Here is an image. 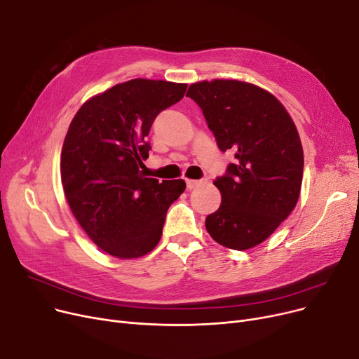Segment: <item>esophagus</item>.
I'll use <instances>...</instances> for the list:
<instances>
[{"label":"esophagus","mask_w":359,"mask_h":359,"mask_svg":"<svg viewBox=\"0 0 359 359\" xmlns=\"http://www.w3.org/2000/svg\"><path fill=\"white\" fill-rule=\"evenodd\" d=\"M201 184V180H192V179H186V187L189 191H192V189H195L196 186H199Z\"/></svg>","instance_id":"esophagus-1"}]
</instances>
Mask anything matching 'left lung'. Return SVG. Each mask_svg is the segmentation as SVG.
<instances>
[{
	"instance_id": "1",
	"label": "left lung",
	"mask_w": 359,
	"mask_h": 359,
	"mask_svg": "<svg viewBox=\"0 0 359 359\" xmlns=\"http://www.w3.org/2000/svg\"><path fill=\"white\" fill-rule=\"evenodd\" d=\"M186 96L202 109L218 148L236 153L214 180L221 205L206 217V231L221 246L252 249L298 202L304 154L295 123L273 94L246 81H199Z\"/></svg>"
}]
</instances>
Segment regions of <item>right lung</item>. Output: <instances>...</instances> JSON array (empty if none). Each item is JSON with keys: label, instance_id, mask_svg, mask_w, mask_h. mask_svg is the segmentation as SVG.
Segmentation results:
<instances>
[{"label": "right lung", "instance_id": "add662e5", "mask_svg": "<svg viewBox=\"0 0 359 359\" xmlns=\"http://www.w3.org/2000/svg\"><path fill=\"white\" fill-rule=\"evenodd\" d=\"M187 84L135 79L88 99L75 113L61 153L67 202L81 229L119 259L153 250L168 206L184 180L145 177L147 135L158 113L184 96Z\"/></svg>", "mask_w": 359, "mask_h": 359}]
</instances>
